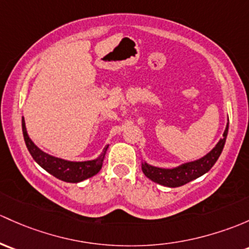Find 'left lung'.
I'll return each instance as SVG.
<instances>
[{"label":"left lung","mask_w":249,"mask_h":249,"mask_svg":"<svg viewBox=\"0 0 249 249\" xmlns=\"http://www.w3.org/2000/svg\"><path fill=\"white\" fill-rule=\"evenodd\" d=\"M228 129L229 123L227 124L226 131L223 133V138L217 143V145L214 146L210 153L206 154L204 158L197 160V161L184 163L173 169L158 168V167H153L146 163H143L142 171L146 178H149L154 182H158L160 185H163V186L167 187L182 186V185L199 178L200 175L205 174L206 172H209L213 168V166L216 163V161L218 160L224 148L227 135H228Z\"/></svg>","instance_id":"1"}]
</instances>
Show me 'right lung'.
Segmentation results:
<instances>
[{
    "label": "right lung",
    "mask_w": 249,
    "mask_h": 249,
    "mask_svg": "<svg viewBox=\"0 0 249 249\" xmlns=\"http://www.w3.org/2000/svg\"><path fill=\"white\" fill-rule=\"evenodd\" d=\"M22 133L25 138L26 146L28 151L35 159V161L40 167H43L46 172L56 177L57 179L63 180L65 182H80L82 180L88 179L93 177L103 167V161L105 153L99 159L93 160V161H85V162H71L65 161V160L53 158V156L48 155L46 153L41 151L35 143L28 137L27 131H26L25 120L22 117ZM107 149V148H106ZM105 149V151H106Z\"/></svg>",
    "instance_id": "right-lung-1"
}]
</instances>
